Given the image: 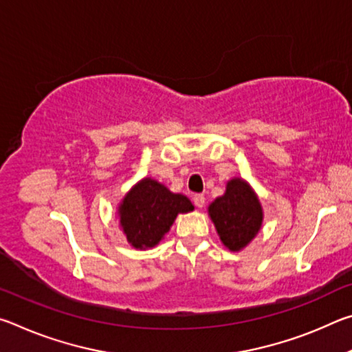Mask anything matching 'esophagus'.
<instances>
[{
	"instance_id": "obj_1",
	"label": "esophagus",
	"mask_w": 352,
	"mask_h": 352,
	"mask_svg": "<svg viewBox=\"0 0 352 352\" xmlns=\"http://www.w3.org/2000/svg\"><path fill=\"white\" fill-rule=\"evenodd\" d=\"M194 204L197 208H204L205 206V195L204 194H195L194 195Z\"/></svg>"
}]
</instances>
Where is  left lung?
<instances>
[{"instance_id":"8db88e82","label":"left lung","mask_w":352,"mask_h":352,"mask_svg":"<svg viewBox=\"0 0 352 352\" xmlns=\"http://www.w3.org/2000/svg\"><path fill=\"white\" fill-rule=\"evenodd\" d=\"M223 245L231 252L245 248L259 233L264 212L254 190L242 178L226 183L222 197H217L208 208Z\"/></svg>"}]
</instances>
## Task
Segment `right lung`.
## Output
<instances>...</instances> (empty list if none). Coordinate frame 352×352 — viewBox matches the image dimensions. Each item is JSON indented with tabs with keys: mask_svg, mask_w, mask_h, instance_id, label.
<instances>
[{
	"mask_svg": "<svg viewBox=\"0 0 352 352\" xmlns=\"http://www.w3.org/2000/svg\"><path fill=\"white\" fill-rule=\"evenodd\" d=\"M192 210L194 205L186 195L170 192L152 178H142L119 205V225L130 245L146 250L163 239L178 214Z\"/></svg>",
	"mask_w": 352,
	"mask_h": 352,
	"instance_id": "1",
	"label": "right lung"
}]
</instances>
